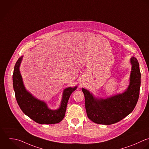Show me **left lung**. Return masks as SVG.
Returning <instances> with one entry per match:
<instances>
[{"mask_svg": "<svg viewBox=\"0 0 149 149\" xmlns=\"http://www.w3.org/2000/svg\"><path fill=\"white\" fill-rule=\"evenodd\" d=\"M130 61L132 65L130 82L124 93L98 99L89 91L82 89L88 117L95 123L103 125L115 124L128 116L135 109L139 96L141 74L138 60L132 57Z\"/></svg>", "mask_w": 149, "mask_h": 149, "instance_id": "left-lung-1", "label": "left lung"}]
</instances>
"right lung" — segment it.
Wrapping results in <instances>:
<instances>
[{"instance_id":"right-lung-1","label":"right lung","mask_w":149,"mask_h":149,"mask_svg":"<svg viewBox=\"0 0 149 149\" xmlns=\"http://www.w3.org/2000/svg\"><path fill=\"white\" fill-rule=\"evenodd\" d=\"M22 59V56L16 62L13 75L15 96L21 110L25 115L40 124H54L60 123L65 116L69 97L77 86L65 89L60 108L52 110L48 108L46 103L35 98L25 88L19 69Z\"/></svg>"}]
</instances>
